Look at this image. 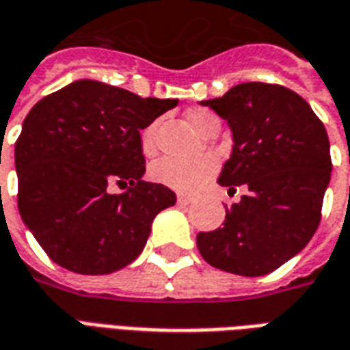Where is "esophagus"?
<instances>
[{
	"instance_id": "1",
	"label": "esophagus",
	"mask_w": 350,
	"mask_h": 350,
	"mask_svg": "<svg viewBox=\"0 0 350 350\" xmlns=\"http://www.w3.org/2000/svg\"><path fill=\"white\" fill-rule=\"evenodd\" d=\"M191 200L187 197H183V195H178V206H187Z\"/></svg>"
}]
</instances>
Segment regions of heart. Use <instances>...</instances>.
I'll return each instance as SVG.
<instances>
[{
  "label": "heart",
  "mask_w": 350,
  "mask_h": 350,
  "mask_svg": "<svg viewBox=\"0 0 350 350\" xmlns=\"http://www.w3.org/2000/svg\"><path fill=\"white\" fill-rule=\"evenodd\" d=\"M187 122L193 129L204 137L212 127H219V118L208 108H189L187 110ZM155 127L157 123H148L138 135V144L146 157H152L155 153ZM217 172V159L212 155H202L195 159H174V157H163L155 161L150 167V178L153 182L165 185L168 189L178 193L191 195L200 189L213 174Z\"/></svg>",
  "instance_id": "obj_1"
}]
</instances>
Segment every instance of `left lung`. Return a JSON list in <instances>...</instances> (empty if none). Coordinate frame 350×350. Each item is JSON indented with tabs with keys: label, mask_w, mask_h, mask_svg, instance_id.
<instances>
[{
	"label": "left lung",
	"mask_w": 350,
	"mask_h": 350,
	"mask_svg": "<svg viewBox=\"0 0 350 350\" xmlns=\"http://www.w3.org/2000/svg\"><path fill=\"white\" fill-rule=\"evenodd\" d=\"M202 105L227 120L234 140L217 182L247 193L227 210L223 227L198 232V251L219 270L266 275L315 234L330 182V140L308 103L279 84L245 82Z\"/></svg>",
	"instance_id": "8db88e82"
}]
</instances>
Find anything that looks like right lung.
I'll return each mask as SVG.
<instances>
[{
    "instance_id": "right-lung-1",
    "label": "right lung",
    "mask_w": 350,
    "mask_h": 350,
    "mask_svg": "<svg viewBox=\"0 0 350 350\" xmlns=\"http://www.w3.org/2000/svg\"><path fill=\"white\" fill-rule=\"evenodd\" d=\"M178 105L97 80L42 97L14 144L18 212L44 253L77 273H112L144 250L174 191L144 182L140 129ZM110 185L124 193L112 196Z\"/></svg>"
}]
</instances>
